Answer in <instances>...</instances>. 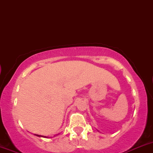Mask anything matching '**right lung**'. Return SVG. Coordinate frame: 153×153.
I'll use <instances>...</instances> for the list:
<instances>
[{
  "instance_id": "1",
  "label": "right lung",
  "mask_w": 153,
  "mask_h": 153,
  "mask_svg": "<svg viewBox=\"0 0 153 153\" xmlns=\"http://www.w3.org/2000/svg\"><path fill=\"white\" fill-rule=\"evenodd\" d=\"M35 135H36V136H38V137H44V138H47V137H46V136H43V135H35Z\"/></svg>"
}]
</instances>
